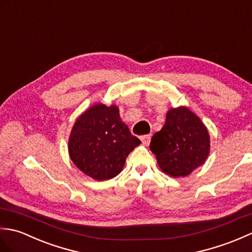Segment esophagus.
<instances>
[{
	"label": "esophagus",
	"instance_id": "esophagus-1",
	"mask_svg": "<svg viewBox=\"0 0 252 252\" xmlns=\"http://www.w3.org/2000/svg\"><path fill=\"white\" fill-rule=\"evenodd\" d=\"M140 140L142 141L143 144L145 145H149L150 144V141H151V136L150 135H144V136H141L140 137Z\"/></svg>",
	"mask_w": 252,
	"mask_h": 252
}]
</instances>
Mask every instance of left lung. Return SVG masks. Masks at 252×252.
Masks as SVG:
<instances>
[{
	"label": "left lung",
	"mask_w": 252,
	"mask_h": 252,
	"mask_svg": "<svg viewBox=\"0 0 252 252\" xmlns=\"http://www.w3.org/2000/svg\"><path fill=\"white\" fill-rule=\"evenodd\" d=\"M150 149L164 172L186 177L208 156L209 133L199 117L188 108L171 109L163 128L151 139Z\"/></svg>",
	"instance_id": "1"
}]
</instances>
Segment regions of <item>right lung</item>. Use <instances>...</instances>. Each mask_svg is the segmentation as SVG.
<instances>
[{"label": "right lung", "mask_w": 252, "mask_h": 252, "mask_svg": "<svg viewBox=\"0 0 252 252\" xmlns=\"http://www.w3.org/2000/svg\"><path fill=\"white\" fill-rule=\"evenodd\" d=\"M139 144L140 140L121 121L117 107L100 103L76 120L69 153L77 168L101 181L119 175L128 154Z\"/></svg>", "instance_id": "add662e5"}]
</instances>
